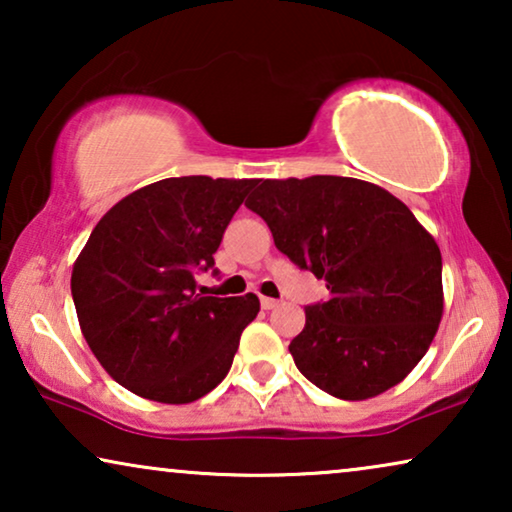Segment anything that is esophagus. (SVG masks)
I'll return each mask as SVG.
<instances>
[{
	"mask_svg": "<svg viewBox=\"0 0 512 512\" xmlns=\"http://www.w3.org/2000/svg\"><path fill=\"white\" fill-rule=\"evenodd\" d=\"M279 305V300H275V298H261V307L263 310H275V307Z\"/></svg>",
	"mask_w": 512,
	"mask_h": 512,
	"instance_id": "34e87169",
	"label": "esophagus"
}]
</instances>
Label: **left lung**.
<instances>
[{"label":"left lung","mask_w":512,"mask_h":512,"mask_svg":"<svg viewBox=\"0 0 512 512\" xmlns=\"http://www.w3.org/2000/svg\"><path fill=\"white\" fill-rule=\"evenodd\" d=\"M244 205L331 291L305 307L289 345L300 373L342 401L396 387L443 317V258L415 214L380 186L333 174L265 179Z\"/></svg>","instance_id":"obj_1"}]
</instances>
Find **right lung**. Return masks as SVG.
Masks as SVG:
<instances>
[{"label": "right lung", "instance_id": "add662e5", "mask_svg": "<svg viewBox=\"0 0 512 512\" xmlns=\"http://www.w3.org/2000/svg\"><path fill=\"white\" fill-rule=\"evenodd\" d=\"M256 179L172 177L116 202L72 270V298L88 347L132 394L193 403L233 366L261 303L198 293L230 219ZM216 272V270H214Z\"/></svg>", "mask_w": 512, "mask_h": 512}]
</instances>
